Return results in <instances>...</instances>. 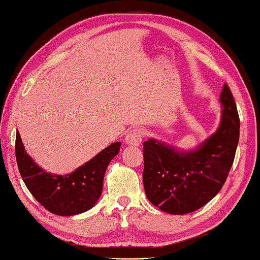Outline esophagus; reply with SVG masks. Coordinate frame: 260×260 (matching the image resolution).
<instances>
[{"label": "esophagus", "instance_id": "34e87169", "mask_svg": "<svg viewBox=\"0 0 260 260\" xmlns=\"http://www.w3.org/2000/svg\"><path fill=\"white\" fill-rule=\"evenodd\" d=\"M143 131L139 128L130 130L125 136V143L130 147H139L142 142Z\"/></svg>", "mask_w": 260, "mask_h": 260}]
</instances>
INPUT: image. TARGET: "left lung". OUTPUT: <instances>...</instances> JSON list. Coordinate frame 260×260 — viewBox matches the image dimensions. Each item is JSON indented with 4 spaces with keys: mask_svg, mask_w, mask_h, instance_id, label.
Instances as JSON below:
<instances>
[{
    "mask_svg": "<svg viewBox=\"0 0 260 260\" xmlns=\"http://www.w3.org/2000/svg\"><path fill=\"white\" fill-rule=\"evenodd\" d=\"M217 130L192 150H181L156 139L143 143V185L148 200L173 215L192 213L223 187L239 140V117L226 84L219 94Z\"/></svg>",
    "mask_w": 260,
    "mask_h": 260,
    "instance_id": "obj_1",
    "label": "left lung"
}]
</instances>
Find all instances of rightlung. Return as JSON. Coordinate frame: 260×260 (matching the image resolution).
Wrapping results in <instances>:
<instances>
[{"mask_svg":"<svg viewBox=\"0 0 260 260\" xmlns=\"http://www.w3.org/2000/svg\"><path fill=\"white\" fill-rule=\"evenodd\" d=\"M120 147L121 142L112 143L72 173L53 174L28 155L17 131L15 155L22 179L35 200L50 213L72 216L90 210L97 203L103 193L106 170Z\"/></svg>","mask_w":260,"mask_h":260,"instance_id":"right-lung-1","label":"right lung"}]
</instances>
